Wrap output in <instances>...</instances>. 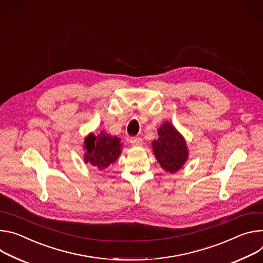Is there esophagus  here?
<instances>
[{"mask_svg": "<svg viewBox=\"0 0 263 263\" xmlns=\"http://www.w3.org/2000/svg\"><path fill=\"white\" fill-rule=\"evenodd\" d=\"M130 143L133 146H140L141 143H142V139L139 137H134L130 139Z\"/></svg>", "mask_w": 263, "mask_h": 263, "instance_id": "1", "label": "esophagus"}]
</instances>
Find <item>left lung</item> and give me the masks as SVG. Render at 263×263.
Wrapping results in <instances>:
<instances>
[{"mask_svg": "<svg viewBox=\"0 0 263 263\" xmlns=\"http://www.w3.org/2000/svg\"><path fill=\"white\" fill-rule=\"evenodd\" d=\"M159 139L153 142L154 154L167 172L179 171L188 159L187 144L183 136L171 123L164 122L158 129Z\"/></svg>", "mask_w": 263, "mask_h": 263, "instance_id": "1", "label": "left lung"}]
</instances>
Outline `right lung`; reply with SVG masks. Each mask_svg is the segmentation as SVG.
Here are the masks:
<instances>
[{
  "label": "right lung",
  "instance_id": "1",
  "mask_svg": "<svg viewBox=\"0 0 263 263\" xmlns=\"http://www.w3.org/2000/svg\"><path fill=\"white\" fill-rule=\"evenodd\" d=\"M121 140L102 130L98 136L91 134L84 140V162L99 170L107 168L117 161L121 154Z\"/></svg>",
  "mask_w": 263,
  "mask_h": 263
}]
</instances>
